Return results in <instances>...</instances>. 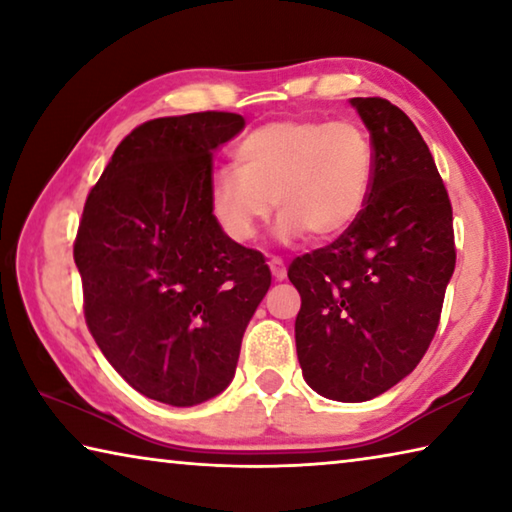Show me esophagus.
<instances>
[{"mask_svg": "<svg viewBox=\"0 0 512 512\" xmlns=\"http://www.w3.org/2000/svg\"><path fill=\"white\" fill-rule=\"evenodd\" d=\"M268 268H271V273L277 282H282L284 277H287V266H284V262L280 257H271L268 259Z\"/></svg>", "mask_w": 512, "mask_h": 512, "instance_id": "obj_1", "label": "esophagus"}]
</instances>
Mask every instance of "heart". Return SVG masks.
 Segmentation results:
<instances>
[{
    "label": "heart",
    "mask_w": 512,
    "mask_h": 512,
    "mask_svg": "<svg viewBox=\"0 0 512 512\" xmlns=\"http://www.w3.org/2000/svg\"><path fill=\"white\" fill-rule=\"evenodd\" d=\"M232 158L235 169L212 176L207 203L239 244L259 235L273 203L282 239L341 237L366 210L375 183V146L354 121H271L248 133Z\"/></svg>",
    "instance_id": "obj_1"
}]
</instances>
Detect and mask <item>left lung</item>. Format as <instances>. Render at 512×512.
I'll return each instance as SVG.
<instances>
[{"mask_svg":"<svg viewBox=\"0 0 512 512\" xmlns=\"http://www.w3.org/2000/svg\"><path fill=\"white\" fill-rule=\"evenodd\" d=\"M375 146L359 221L298 257L296 350L318 395L366 402L411 375L436 334L456 266L452 203L429 146L391 101L350 99Z\"/></svg>","mask_w":512,"mask_h":512,"instance_id":"8db88e82","label":"left lung"}]
</instances>
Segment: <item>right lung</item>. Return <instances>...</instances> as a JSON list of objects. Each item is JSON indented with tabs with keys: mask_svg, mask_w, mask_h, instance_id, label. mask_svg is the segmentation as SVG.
<instances>
[{
	"mask_svg": "<svg viewBox=\"0 0 512 512\" xmlns=\"http://www.w3.org/2000/svg\"><path fill=\"white\" fill-rule=\"evenodd\" d=\"M244 126L235 112L146 121L85 201L74 244L85 320L149 400L196 406L223 393L271 287L264 255L225 235L207 203L212 155Z\"/></svg>",
	"mask_w": 512,
	"mask_h": 512,
	"instance_id": "add662e5",
	"label": "right lung"
}]
</instances>
